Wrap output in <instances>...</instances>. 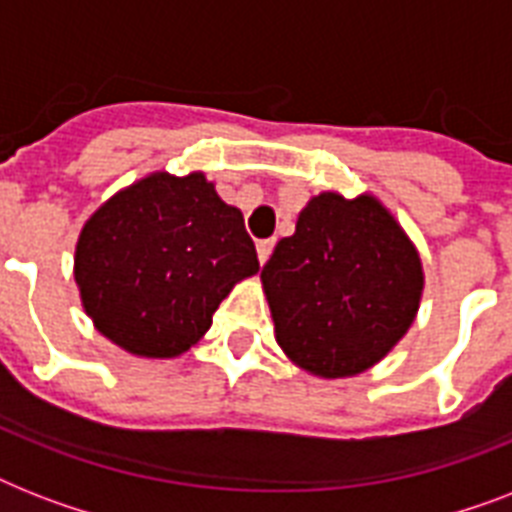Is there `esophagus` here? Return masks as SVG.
Wrapping results in <instances>:
<instances>
[{
	"mask_svg": "<svg viewBox=\"0 0 512 512\" xmlns=\"http://www.w3.org/2000/svg\"><path fill=\"white\" fill-rule=\"evenodd\" d=\"M273 247H276V239H263L257 241V257H260V263H265L268 257H271Z\"/></svg>",
	"mask_w": 512,
	"mask_h": 512,
	"instance_id": "obj_1",
	"label": "esophagus"
}]
</instances>
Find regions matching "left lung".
Segmentation results:
<instances>
[{
	"instance_id": "8db88e82",
	"label": "left lung",
	"mask_w": 512,
	"mask_h": 512,
	"mask_svg": "<svg viewBox=\"0 0 512 512\" xmlns=\"http://www.w3.org/2000/svg\"><path fill=\"white\" fill-rule=\"evenodd\" d=\"M276 342L319 377H353L390 353L412 327L422 263L374 196L319 193L263 265Z\"/></svg>"
}]
</instances>
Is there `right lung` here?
<instances>
[{
  "label": "right lung",
  "mask_w": 512,
  "mask_h": 512,
  "mask_svg": "<svg viewBox=\"0 0 512 512\" xmlns=\"http://www.w3.org/2000/svg\"><path fill=\"white\" fill-rule=\"evenodd\" d=\"M260 271L244 215L201 172H154L84 223L74 279L100 335L135 356L199 342L233 284Z\"/></svg>",
  "instance_id": "1"
}]
</instances>
